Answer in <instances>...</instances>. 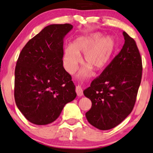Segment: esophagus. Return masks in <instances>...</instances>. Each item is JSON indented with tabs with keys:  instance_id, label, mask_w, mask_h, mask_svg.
<instances>
[{
	"instance_id": "obj_1",
	"label": "esophagus",
	"mask_w": 153,
	"mask_h": 153,
	"mask_svg": "<svg viewBox=\"0 0 153 153\" xmlns=\"http://www.w3.org/2000/svg\"><path fill=\"white\" fill-rule=\"evenodd\" d=\"M76 92L77 96H78L79 97H81V96H82V95H83V93H82V89L81 88V87L79 86V85L76 87Z\"/></svg>"
}]
</instances>
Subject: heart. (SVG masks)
<instances>
[{
    "label": "heart",
    "mask_w": 153,
    "mask_h": 153,
    "mask_svg": "<svg viewBox=\"0 0 153 153\" xmlns=\"http://www.w3.org/2000/svg\"><path fill=\"white\" fill-rule=\"evenodd\" d=\"M100 32L81 35L76 37L72 45L64 48L63 63L68 72L76 71L84 55L87 65L81 70L80 77L89 76L94 68L97 71L104 69L111 62L117 48V41L113 36H106Z\"/></svg>",
    "instance_id": "1"
}]
</instances>
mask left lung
I'll return each instance as SVG.
<instances>
[{"label":"left lung","instance_id":"8db88e82","mask_svg":"<svg viewBox=\"0 0 153 153\" xmlns=\"http://www.w3.org/2000/svg\"><path fill=\"white\" fill-rule=\"evenodd\" d=\"M123 34L125 43L120 53L83 91L92 103L86 118L100 130L114 128L131 113L141 82L139 50L133 39L126 32Z\"/></svg>","mask_w":153,"mask_h":153}]
</instances>
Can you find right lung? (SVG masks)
Here are the masks:
<instances>
[{"mask_svg":"<svg viewBox=\"0 0 153 153\" xmlns=\"http://www.w3.org/2000/svg\"><path fill=\"white\" fill-rule=\"evenodd\" d=\"M72 28L69 24L49 25L19 54L15 70V100L32 123L44 126L56 121L65 105L76 97L62 60L64 39Z\"/></svg>","mask_w":153,"mask_h":153,"instance_id":"add662e5","label":"right lung"}]
</instances>
